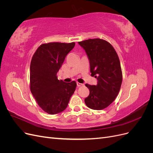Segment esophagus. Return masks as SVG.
I'll return each instance as SVG.
<instances>
[{"label": "esophagus", "mask_w": 153, "mask_h": 153, "mask_svg": "<svg viewBox=\"0 0 153 153\" xmlns=\"http://www.w3.org/2000/svg\"><path fill=\"white\" fill-rule=\"evenodd\" d=\"M76 85L78 87H81V86H84V84H80L79 82H76Z\"/></svg>", "instance_id": "esophagus-1"}]
</instances>
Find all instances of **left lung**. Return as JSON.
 Segmentation results:
<instances>
[{
    "instance_id": "obj_1",
    "label": "left lung",
    "mask_w": 153,
    "mask_h": 153,
    "mask_svg": "<svg viewBox=\"0 0 153 153\" xmlns=\"http://www.w3.org/2000/svg\"><path fill=\"white\" fill-rule=\"evenodd\" d=\"M89 59L91 76L98 79L96 85L85 84L89 95L84 101L89 108L103 110L116 98L123 80L118 55L112 45L100 38L78 42Z\"/></svg>"
}]
</instances>
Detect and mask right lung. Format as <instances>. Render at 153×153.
<instances>
[{
    "label": "right lung",
    "instance_id": "right-lung-1",
    "mask_svg": "<svg viewBox=\"0 0 153 153\" xmlns=\"http://www.w3.org/2000/svg\"><path fill=\"white\" fill-rule=\"evenodd\" d=\"M75 42H51L41 45L32 56L30 66V89L37 103L48 114L65 110L76 83L57 79V73Z\"/></svg>",
    "mask_w": 153,
    "mask_h": 153
}]
</instances>
